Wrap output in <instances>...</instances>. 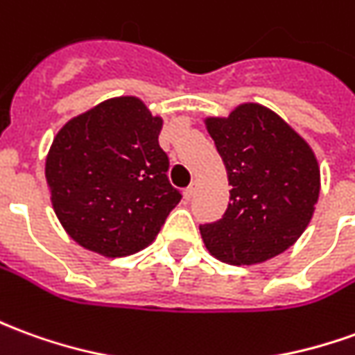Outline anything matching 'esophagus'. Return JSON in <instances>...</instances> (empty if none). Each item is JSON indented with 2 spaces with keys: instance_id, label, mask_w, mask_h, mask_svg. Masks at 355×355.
Here are the masks:
<instances>
[{
  "instance_id": "esophagus-1",
  "label": "esophagus",
  "mask_w": 355,
  "mask_h": 355,
  "mask_svg": "<svg viewBox=\"0 0 355 355\" xmlns=\"http://www.w3.org/2000/svg\"><path fill=\"white\" fill-rule=\"evenodd\" d=\"M196 192H198V182H192V184L188 186V188L184 190V196H186V198H192Z\"/></svg>"
}]
</instances>
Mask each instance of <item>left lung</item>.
Here are the masks:
<instances>
[{
  "label": "left lung",
  "mask_w": 355,
  "mask_h": 355,
  "mask_svg": "<svg viewBox=\"0 0 355 355\" xmlns=\"http://www.w3.org/2000/svg\"><path fill=\"white\" fill-rule=\"evenodd\" d=\"M205 126L227 167L230 202L219 220L200 225L203 244L225 263H263L288 250L313 217L321 188L315 153L259 103L205 119Z\"/></svg>",
  "instance_id": "left-lung-1"
}]
</instances>
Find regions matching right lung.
<instances>
[{
    "label": "right lung",
    "mask_w": 355,
    "mask_h": 355,
    "mask_svg": "<svg viewBox=\"0 0 355 355\" xmlns=\"http://www.w3.org/2000/svg\"><path fill=\"white\" fill-rule=\"evenodd\" d=\"M163 119L142 100L101 101L71 119L49 148L46 180L67 234L80 246L125 257L150 246L180 192L167 177Z\"/></svg>",
    "instance_id": "1"
}]
</instances>
